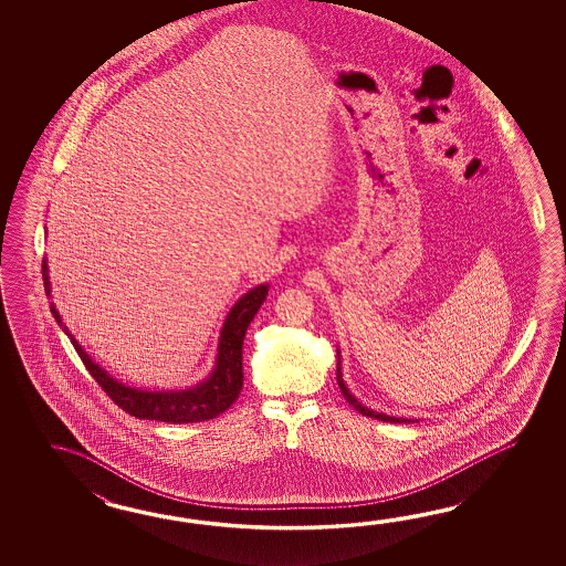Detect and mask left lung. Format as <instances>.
Here are the masks:
<instances>
[{"instance_id": "8db88e82", "label": "left lung", "mask_w": 566, "mask_h": 566, "mask_svg": "<svg viewBox=\"0 0 566 566\" xmlns=\"http://www.w3.org/2000/svg\"><path fill=\"white\" fill-rule=\"evenodd\" d=\"M337 385H339V390H342V395L344 398L348 400L349 405L354 407V409L361 412L364 417H370V419H378V421L385 422H419V419H405V417H390V415H385V412H376V410L368 409V407H364L358 398L354 397L352 392H349L348 386L344 382V378H342V364H339V349H337Z\"/></svg>"}]
</instances>
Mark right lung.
Instances as JSON below:
<instances>
[{"label": "right lung", "mask_w": 566, "mask_h": 566, "mask_svg": "<svg viewBox=\"0 0 566 566\" xmlns=\"http://www.w3.org/2000/svg\"><path fill=\"white\" fill-rule=\"evenodd\" d=\"M42 277H44L46 295L52 297L46 259L42 263ZM266 293H269V283H261L251 291H247L241 300L232 305L218 337L214 368L202 382L188 388H178V390H144V388L123 385L86 354V349L76 342V337L62 322L61 313L54 303H50V312L54 315L56 324L61 325L62 332L71 337L74 349L81 356L86 370L108 397L115 400V405H119L120 409L137 419L184 424V422L214 419L220 412L230 409V405L241 395L242 378H244L242 376V342H244L247 327L251 325L254 315L266 300Z\"/></svg>", "instance_id": "add662e5"}]
</instances>
